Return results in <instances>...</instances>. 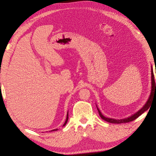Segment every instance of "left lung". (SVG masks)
<instances>
[{
	"mask_svg": "<svg viewBox=\"0 0 156 156\" xmlns=\"http://www.w3.org/2000/svg\"><path fill=\"white\" fill-rule=\"evenodd\" d=\"M151 68H151V75H152V76H151V79H152V81H152V87H151V88H151L150 95V96L148 99L147 101H146V103L144 104V105L142 108H141L139 111H138L137 112H135V114L132 115L131 116H130L129 117L125 118V119H112V118H108V117L105 116L101 112L100 110L99 109V108L96 105L98 112H99V115H100V117L103 120H104L105 121H106L107 122H109V123H112V124L127 123V122H129L131 121H133V120H135L136 119H137V118L139 116L142 115L144 112H145L146 111H147L148 109V108L150 107V105H151V101H152V100H153L154 94L156 92V83H155L152 66H151Z\"/></svg>",
	"mask_w": 156,
	"mask_h": 156,
	"instance_id": "left-lung-1",
	"label": "left lung"
}]
</instances>
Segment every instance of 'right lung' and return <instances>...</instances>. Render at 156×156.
I'll list each match as a JSON object with an SVG mask.
<instances>
[{
	"instance_id": "add662e5",
	"label": "right lung",
	"mask_w": 156,
	"mask_h": 156,
	"mask_svg": "<svg viewBox=\"0 0 156 156\" xmlns=\"http://www.w3.org/2000/svg\"><path fill=\"white\" fill-rule=\"evenodd\" d=\"M68 120V112H67V116H66V121H65V122H64V124H63V127H64V126H65V125L67 124ZM57 130H58V129H55L51 130V131H57Z\"/></svg>"
}]
</instances>
